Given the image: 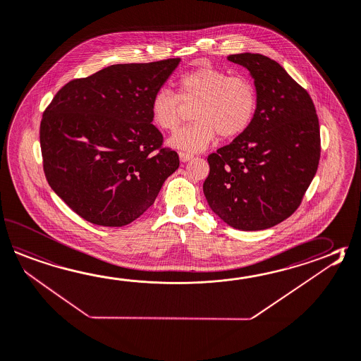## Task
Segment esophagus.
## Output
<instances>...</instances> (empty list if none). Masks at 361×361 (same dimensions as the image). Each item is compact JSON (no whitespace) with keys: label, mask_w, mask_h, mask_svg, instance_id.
<instances>
[{"label":"esophagus","mask_w":361,"mask_h":361,"mask_svg":"<svg viewBox=\"0 0 361 361\" xmlns=\"http://www.w3.org/2000/svg\"><path fill=\"white\" fill-rule=\"evenodd\" d=\"M178 157H180V161L183 163L188 162V161H190V159L194 158L192 154H188V153H184V152H180Z\"/></svg>","instance_id":"esophagus-1"}]
</instances>
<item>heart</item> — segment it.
Listing matches in <instances>:
<instances>
[{
  "mask_svg": "<svg viewBox=\"0 0 361 361\" xmlns=\"http://www.w3.org/2000/svg\"><path fill=\"white\" fill-rule=\"evenodd\" d=\"M178 95L167 87L157 90L150 116L163 131H175L185 105H192V123L177 131L169 145L186 152H202L220 135L236 137L250 127L257 108V91L248 77L230 75L214 66H199L178 78Z\"/></svg>",
  "mask_w": 361,
  "mask_h": 361,
  "instance_id": "obj_1",
  "label": "heart"
}]
</instances>
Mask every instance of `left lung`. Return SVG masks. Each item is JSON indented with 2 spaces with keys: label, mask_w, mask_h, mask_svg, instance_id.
I'll use <instances>...</instances> for the list:
<instances>
[{
  "label": "left lung",
  "mask_w": 361,
  "mask_h": 361,
  "mask_svg": "<svg viewBox=\"0 0 361 361\" xmlns=\"http://www.w3.org/2000/svg\"><path fill=\"white\" fill-rule=\"evenodd\" d=\"M228 60L250 71L257 108L242 135L208 155L203 192L228 226L264 230L293 214L317 173L319 119L309 92L275 60L250 52Z\"/></svg>",
  "instance_id": "left-lung-1"
}]
</instances>
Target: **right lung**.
<instances>
[{
	"instance_id": "add662e5",
	"label": "right lung",
	"mask_w": 361,
	"mask_h": 361,
	"mask_svg": "<svg viewBox=\"0 0 361 361\" xmlns=\"http://www.w3.org/2000/svg\"><path fill=\"white\" fill-rule=\"evenodd\" d=\"M180 59L114 64L68 82L44 111L39 142L52 190L82 219L119 228L154 203L178 155L162 147L150 102Z\"/></svg>"
}]
</instances>
